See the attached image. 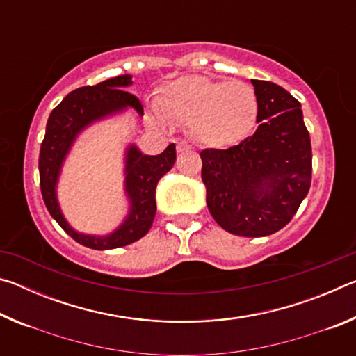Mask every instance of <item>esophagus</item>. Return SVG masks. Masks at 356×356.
<instances>
[{"label":"esophagus","mask_w":356,"mask_h":356,"mask_svg":"<svg viewBox=\"0 0 356 356\" xmlns=\"http://www.w3.org/2000/svg\"><path fill=\"white\" fill-rule=\"evenodd\" d=\"M190 149H191V146L188 143H185V141L177 143V152H186V150H190Z\"/></svg>","instance_id":"1"}]
</instances>
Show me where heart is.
<instances>
[{
    "instance_id": "obj_1",
    "label": "heart",
    "mask_w": 356,
    "mask_h": 356,
    "mask_svg": "<svg viewBox=\"0 0 356 356\" xmlns=\"http://www.w3.org/2000/svg\"><path fill=\"white\" fill-rule=\"evenodd\" d=\"M156 108L161 118L190 124L202 143L225 146L240 141L254 127L259 102L254 89L243 81L190 75L168 84Z\"/></svg>"
}]
</instances>
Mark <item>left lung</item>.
<instances>
[{
	"mask_svg": "<svg viewBox=\"0 0 356 356\" xmlns=\"http://www.w3.org/2000/svg\"><path fill=\"white\" fill-rule=\"evenodd\" d=\"M251 83L259 127L237 146L204 149L201 177L225 231L264 237L284 227L308 195L312 150L300 102L272 81Z\"/></svg>",
	"mask_w": 356,
	"mask_h": 356,
	"instance_id": "left-lung-1",
	"label": "left lung"
}]
</instances>
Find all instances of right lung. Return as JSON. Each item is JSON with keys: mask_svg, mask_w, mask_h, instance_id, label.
<instances>
[{"mask_svg": "<svg viewBox=\"0 0 356 356\" xmlns=\"http://www.w3.org/2000/svg\"><path fill=\"white\" fill-rule=\"evenodd\" d=\"M130 84L131 75H119L95 86L78 88L65 95L61 104L50 113L40 146V191L48 212L75 242L92 250L120 248L146 236L156 212V184L176 161L174 144H170L159 155H144L131 144L125 152V193L130 201V210L122 225L110 236L95 237L76 232L65 221L56 200V184L65 155L78 134L95 120L124 111L125 108H134L143 116L141 102L124 89Z\"/></svg>", "mask_w": 356, "mask_h": 356, "instance_id": "right-lung-1", "label": "right lung"}]
</instances>
